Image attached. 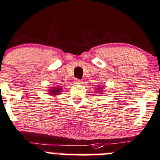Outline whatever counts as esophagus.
<instances>
[{
    "mask_svg": "<svg viewBox=\"0 0 160 160\" xmlns=\"http://www.w3.org/2000/svg\"><path fill=\"white\" fill-rule=\"evenodd\" d=\"M74 83H75L76 84H82V83H83V81L80 80H78V79H77V80H75Z\"/></svg>",
    "mask_w": 160,
    "mask_h": 160,
    "instance_id": "1",
    "label": "esophagus"
}]
</instances>
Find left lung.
I'll return each instance as SVG.
<instances>
[{
    "label": "left lung",
    "instance_id": "left-lung-1",
    "mask_svg": "<svg viewBox=\"0 0 160 160\" xmlns=\"http://www.w3.org/2000/svg\"><path fill=\"white\" fill-rule=\"evenodd\" d=\"M95 90H96V92H97V93H101L102 91H103V87L99 86V85H98V86L97 87V88H96Z\"/></svg>",
    "mask_w": 160,
    "mask_h": 160
}]
</instances>
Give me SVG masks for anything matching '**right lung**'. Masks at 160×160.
I'll return each mask as SVG.
<instances>
[{"instance_id":"add662e5","label":"right lung","mask_w":160,"mask_h":160,"mask_svg":"<svg viewBox=\"0 0 160 160\" xmlns=\"http://www.w3.org/2000/svg\"><path fill=\"white\" fill-rule=\"evenodd\" d=\"M62 91V88L61 87L55 86L53 87V88H50L48 90V94H50L52 96H57L59 95L60 93Z\"/></svg>"}]
</instances>
